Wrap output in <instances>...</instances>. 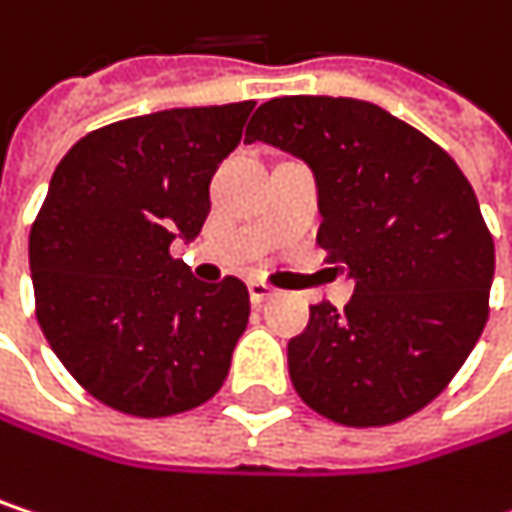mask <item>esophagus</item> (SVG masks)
Returning <instances> with one entry per match:
<instances>
[{
	"mask_svg": "<svg viewBox=\"0 0 512 512\" xmlns=\"http://www.w3.org/2000/svg\"><path fill=\"white\" fill-rule=\"evenodd\" d=\"M275 293H278V290H275L272 284H266L263 278H252V281H249V296H252V302H255V305L266 302V299H272Z\"/></svg>",
	"mask_w": 512,
	"mask_h": 512,
	"instance_id": "obj_1",
	"label": "esophagus"
}]
</instances>
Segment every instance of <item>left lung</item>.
<instances>
[{
  "label": "left lung",
  "instance_id": "obj_1",
  "mask_svg": "<svg viewBox=\"0 0 512 512\" xmlns=\"http://www.w3.org/2000/svg\"><path fill=\"white\" fill-rule=\"evenodd\" d=\"M246 139L308 162L323 213L317 243L356 278L344 311L317 302L290 338L296 394L344 427L415 415L448 388L489 317L495 243L460 165L353 97H275Z\"/></svg>",
  "mask_w": 512,
  "mask_h": 512
}]
</instances>
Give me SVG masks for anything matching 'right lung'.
<instances>
[{
  "label": "right lung",
  "mask_w": 512,
  "mask_h": 512,
  "mask_svg": "<svg viewBox=\"0 0 512 512\" xmlns=\"http://www.w3.org/2000/svg\"><path fill=\"white\" fill-rule=\"evenodd\" d=\"M255 100L115 121L58 162L29 234L41 332L103 406L165 418L207 403L249 323V290L171 257L210 213V180Z\"/></svg>",
  "instance_id": "add662e5"
}]
</instances>
